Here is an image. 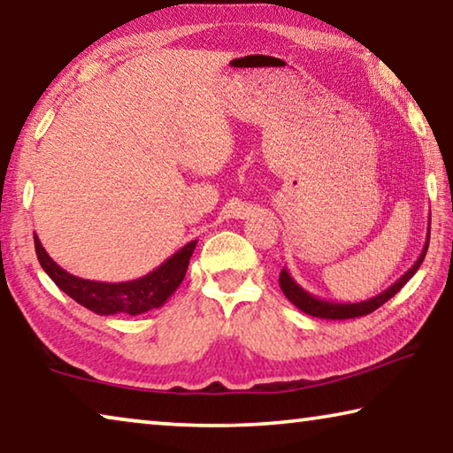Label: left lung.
I'll return each instance as SVG.
<instances>
[{
  "mask_svg": "<svg viewBox=\"0 0 453 453\" xmlns=\"http://www.w3.org/2000/svg\"><path fill=\"white\" fill-rule=\"evenodd\" d=\"M429 219H432V218H429ZM427 245H429V229H427V237H426L424 250H421L418 262L413 264L410 270L405 272L402 278L394 283V286H389L388 289H383L380 296L370 297V300H365V302L337 303V302L321 300V297L311 296L310 291H305L302 286H297L296 280L288 273V270H281V273H280V288H281L283 294H286L288 300L294 303L297 310H302L303 313H308V316H313V318H321V319H351V318L367 316V313L375 311V310L380 308V305H383L388 300H392V297L397 294V291H400L405 286V283H408L413 278V275H416L421 262H424V257H426Z\"/></svg>",
  "mask_w": 453,
  "mask_h": 453,
  "instance_id": "obj_1",
  "label": "left lung"
}]
</instances>
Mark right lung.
<instances>
[{
  "label": "right lung",
  "instance_id": "add662e5",
  "mask_svg": "<svg viewBox=\"0 0 453 453\" xmlns=\"http://www.w3.org/2000/svg\"><path fill=\"white\" fill-rule=\"evenodd\" d=\"M34 242L37 259H40L43 272L50 275L53 283L61 291H65L72 300L97 313V316H113V313L137 316V313L150 311L153 308H162L167 297L180 288V283L186 278L189 257L194 254L197 243L196 240L186 243L170 259H165L162 265L143 275V278L107 283L75 278V275L67 273L64 267H59L48 256L37 235H34Z\"/></svg>",
  "mask_w": 453,
  "mask_h": 453
}]
</instances>
